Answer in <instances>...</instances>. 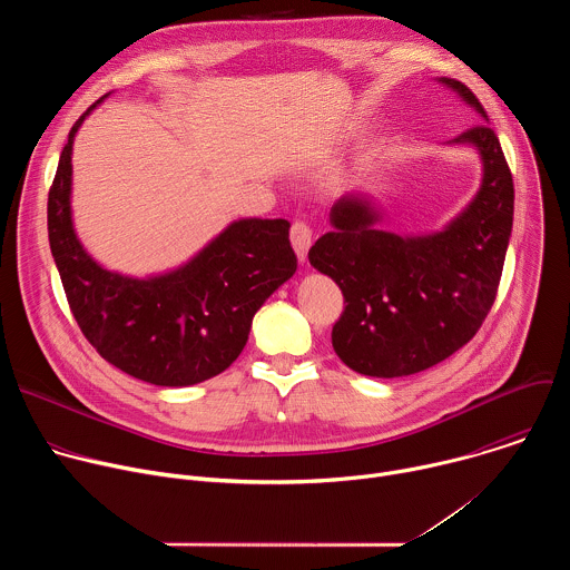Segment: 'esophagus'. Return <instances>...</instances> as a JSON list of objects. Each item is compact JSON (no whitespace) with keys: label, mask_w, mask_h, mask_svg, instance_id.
<instances>
[{"label":"esophagus","mask_w":570,"mask_h":570,"mask_svg":"<svg viewBox=\"0 0 570 570\" xmlns=\"http://www.w3.org/2000/svg\"><path fill=\"white\" fill-rule=\"evenodd\" d=\"M291 243H293V250H295L297 259L304 262V257L311 248V243H313V232L304 220H295L291 225Z\"/></svg>","instance_id":"esophagus-1"}]
</instances>
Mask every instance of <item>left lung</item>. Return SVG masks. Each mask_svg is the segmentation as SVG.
Returning <instances> with one entry per match:
<instances>
[{
	"mask_svg": "<svg viewBox=\"0 0 570 570\" xmlns=\"http://www.w3.org/2000/svg\"><path fill=\"white\" fill-rule=\"evenodd\" d=\"M482 124L449 144L478 150L482 180L471 203L444 229L399 236L381 229L383 214L363 194L341 196L332 232L308 262L343 291L345 311L332 345L358 374L376 379L429 370L464 347L490 313L514 218V183L484 108L455 78H438Z\"/></svg>",
	"mask_w": 570,
	"mask_h": 570,
	"instance_id": "obj_1",
	"label": "left lung"
}]
</instances>
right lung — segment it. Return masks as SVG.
Here are the masks:
<instances>
[{
  "label": "right lung",
  "instance_id": "1",
  "mask_svg": "<svg viewBox=\"0 0 570 570\" xmlns=\"http://www.w3.org/2000/svg\"><path fill=\"white\" fill-rule=\"evenodd\" d=\"M97 104L71 126L47 203L69 308L90 345L121 372L165 387L203 383L238 358L255 313L297 271L291 223L238 218L169 273L130 277L104 268L71 220V146Z\"/></svg>",
  "mask_w": 570,
  "mask_h": 570
}]
</instances>
